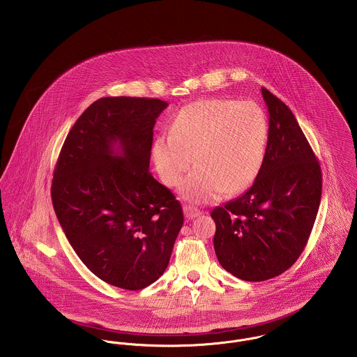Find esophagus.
<instances>
[{"instance_id": "34e87169", "label": "esophagus", "mask_w": 357, "mask_h": 357, "mask_svg": "<svg viewBox=\"0 0 357 357\" xmlns=\"http://www.w3.org/2000/svg\"><path fill=\"white\" fill-rule=\"evenodd\" d=\"M183 213H185V217H186L188 220L195 218V217H198V215L202 214L201 210L198 209V208H195V206H191V205H185V206H183Z\"/></svg>"}]
</instances>
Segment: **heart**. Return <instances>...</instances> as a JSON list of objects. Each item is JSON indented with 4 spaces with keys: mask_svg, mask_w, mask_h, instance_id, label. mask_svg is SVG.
I'll return each instance as SVG.
<instances>
[{
    "mask_svg": "<svg viewBox=\"0 0 357 357\" xmlns=\"http://www.w3.org/2000/svg\"><path fill=\"white\" fill-rule=\"evenodd\" d=\"M270 126L253 101L209 98L183 106L169 133L159 135L152 158L163 182L175 188L194 162L181 194L197 204L211 202L227 191L247 189L263 166Z\"/></svg>",
    "mask_w": 357,
    "mask_h": 357,
    "instance_id": "b5f03b06",
    "label": "heart"
}]
</instances>
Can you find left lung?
<instances>
[{
  "label": "left lung",
  "mask_w": 357,
  "mask_h": 357,
  "mask_svg": "<svg viewBox=\"0 0 357 357\" xmlns=\"http://www.w3.org/2000/svg\"><path fill=\"white\" fill-rule=\"evenodd\" d=\"M270 114L263 166L241 197L210 213L220 264L248 282L289 270L305 250L321 202L322 175L293 112L266 87Z\"/></svg>",
  "instance_id": "8db88e82"
}]
</instances>
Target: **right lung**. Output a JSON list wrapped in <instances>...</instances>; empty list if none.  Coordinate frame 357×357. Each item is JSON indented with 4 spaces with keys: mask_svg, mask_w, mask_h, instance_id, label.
I'll return each instance as SVG.
<instances>
[{
    "mask_svg": "<svg viewBox=\"0 0 357 357\" xmlns=\"http://www.w3.org/2000/svg\"><path fill=\"white\" fill-rule=\"evenodd\" d=\"M167 102L105 97L68 132L51 186L64 234L106 283L142 290L167 268L183 211L148 171L153 126Z\"/></svg>",
    "mask_w": 357,
    "mask_h": 357,
    "instance_id": "add662e5",
    "label": "right lung"
}]
</instances>
